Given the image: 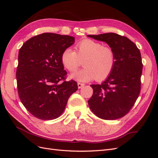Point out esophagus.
<instances>
[{
	"mask_svg": "<svg viewBox=\"0 0 158 158\" xmlns=\"http://www.w3.org/2000/svg\"><path fill=\"white\" fill-rule=\"evenodd\" d=\"M83 86H84V84L80 83V82L78 83V88H82Z\"/></svg>",
	"mask_w": 158,
	"mask_h": 158,
	"instance_id": "1",
	"label": "esophagus"
}]
</instances>
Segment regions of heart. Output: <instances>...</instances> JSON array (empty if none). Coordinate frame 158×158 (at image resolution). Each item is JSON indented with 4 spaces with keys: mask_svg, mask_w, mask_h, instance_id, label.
<instances>
[{
    "mask_svg": "<svg viewBox=\"0 0 158 158\" xmlns=\"http://www.w3.org/2000/svg\"><path fill=\"white\" fill-rule=\"evenodd\" d=\"M76 52L70 48L61 54V63L70 72H75L84 60L85 67L70 75V78L80 82H88L96 78L106 79L111 74L115 64V55L111 48L99 41L90 39L80 41L75 46Z\"/></svg>",
    "mask_w": 158,
    "mask_h": 158,
    "instance_id": "1",
    "label": "heart"
}]
</instances>
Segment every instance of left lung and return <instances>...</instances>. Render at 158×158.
Here are the masks:
<instances>
[{
    "label": "left lung",
    "instance_id": "8db88e82",
    "mask_svg": "<svg viewBox=\"0 0 158 158\" xmlns=\"http://www.w3.org/2000/svg\"><path fill=\"white\" fill-rule=\"evenodd\" d=\"M87 36L107 43L115 55V64L108 78L102 84L91 85L94 93L88 100L89 107L100 118H120L131 109L140 92V51L128 38L117 33Z\"/></svg>",
    "mask_w": 158,
    "mask_h": 158
}]
</instances>
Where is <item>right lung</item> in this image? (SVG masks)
Returning a JSON list of instances; mask_svg holds the SVG:
<instances>
[{
    "label": "right lung",
    "instance_id": "1",
    "mask_svg": "<svg viewBox=\"0 0 158 158\" xmlns=\"http://www.w3.org/2000/svg\"><path fill=\"white\" fill-rule=\"evenodd\" d=\"M74 37L44 33L30 38L19 50L16 80L23 106L35 117L52 120L63 113L70 95L78 89L74 80L66 81L60 56Z\"/></svg>",
    "mask_w": 158,
    "mask_h": 158
}]
</instances>
